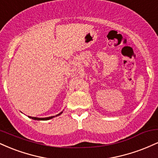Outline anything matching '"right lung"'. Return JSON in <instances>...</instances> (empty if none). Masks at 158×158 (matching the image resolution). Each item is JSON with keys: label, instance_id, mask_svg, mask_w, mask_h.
Returning a JSON list of instances; mask_svg holds the SVG:
<instances>
[{"label": "right lung", "instance_id": "right-lung-1", "mask_svg": "<svg viewBox=\"0 0 158 158\" xmlns=\"http://www.w3.org/2000/svg\"><path fill=\"white\" fill-rule=\"evenodd\" d=\"M61 114V113L57 114V115H56V117H57V116H59ZM54 117H55V116H52V117H45V118H39V117H30V116H29V117H30V118L35 119V120H48V119H52Z\"/></svg>", "mask_w": 158, "mask_h": 158}]
</instances>
